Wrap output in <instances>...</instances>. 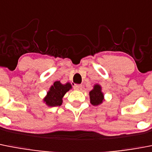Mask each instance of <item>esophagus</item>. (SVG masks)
<instances>
[{
	"label": "esophagus",
	"mask_w": 152,
	"mask_h": 152,
	"mask_svg": "<svg viewBox=\"0 0 152 152\" xmlns=\"http://www.w3.org/2000/svg\"><path fill=\"white\" fill-rule=\"evenodd\" d=\"M74 88H75V90H81L82 85H80V84H75L74 86Z\"/></svg>",
	"instance_id": "1"
}]
</instances>
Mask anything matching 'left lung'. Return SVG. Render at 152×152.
I'll list each match as a JSON object with an SVG mask.
<instances>
[{
	"label": "left lung",
	"instance_id": "obj_1",
	"mask_svg": "<svg viewBox=\"0 0 152 152\" xmlns=\"http://www.w3.org/2000/svg\"><path fill=\"white\" fill-rule=\"evenodd\" d=\"M90 103L94 106H97L102 104L105 101V95L102 91V86L99 83H96L93 86V88L89 93Z\"/></svg>",
	"mask_w": 152,
	"mask_h": 152
}]
</instances>
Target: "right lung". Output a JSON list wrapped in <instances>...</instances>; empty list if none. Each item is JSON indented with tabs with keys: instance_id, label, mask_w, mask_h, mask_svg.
Here are the masks:
<instances>
[{
	"instance_id": "1",
	"label": "right lung",
	"mask_w": 152,
	"mask_h": 152,
	"mask_svg": "<svg viewBox=\"0 0 152 152\" xmlns=\"http://www.w3.org/2000/svg\"><path fill=\"white\" fill-rule=\"evenodd\" d=\"M72 89V83L69 82L63 84L59 80L55 81L47 92V95L43 99V102L50 107L59 106L62 104V99L65 93Z\"/></svg>"
}]
</instances>
